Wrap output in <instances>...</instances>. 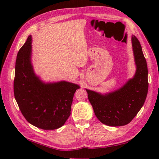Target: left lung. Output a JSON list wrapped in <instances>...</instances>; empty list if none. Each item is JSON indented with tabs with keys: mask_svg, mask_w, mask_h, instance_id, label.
I'll use <instances>...</instances> for the list:
<instances>
[{
	"mask_svg": "<svg viewBox=\"0 0 159 159\" xmlns=\"http://www.w3.org/2000/svg\"><path fill=\"white\" fill-rule=\"evenodd\" d=\"M136 72L120 89L107 93L87 89L88 99L97 117L110 126H124L130 123L143 107L148 91V66L138 39L132 35Z\"/></svg>",
	"mask_w": 159,
	"mask_h": 159,
	"instance_id": "8db88e82",
	"label": "left lung"
}]
</instances>
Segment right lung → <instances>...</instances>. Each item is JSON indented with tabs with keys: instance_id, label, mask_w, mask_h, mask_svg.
<instances>
[{
	"instance_id": "right-lung-1",
	"label": "right lung",
	"mask_w": 159,
	"mask_h": 159,
	"mask_svg": "<svg viewBox=\"0 0 159 159\" xmlns=\"http://www.w3.org/2000/svg\"><path fill=\"white\" fill-rule=\"evenodd\" d=\"M31 43L32 37L29 35L17 55L14 96L28 122L41 129L55 130L68 119L74 94L80 86L65 80L42 81L31 63Z\"/></svg>"
}]
</instances>
